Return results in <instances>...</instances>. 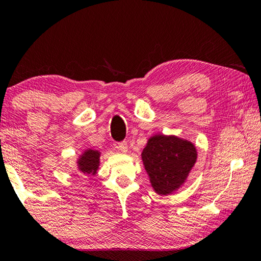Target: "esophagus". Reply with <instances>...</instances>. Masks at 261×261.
<instances>
[{"label":"esophagus","mask_w":261,"mask_h":261,"mask_svg":"<svg viewBox=\"0 0 261 261\" xmlns=\"http://www.w3.org/2000/svg\"><path fill=\"white\" fill-rule=\"evenodd\" d=\"M117 149L122 152H127V143L126 142H120L117 144Z\"/></svg>","instance_id":"obj_1"}]
</instances>
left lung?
Returning a JSON list of instances; mask_svg holds the SVG:
<instances>
[{
    "instance_id": "8db88e82",
    "label": "left lung",
    "mask_w": 261,
    "mask_h": 261,
    "mask_svg": "<svg viewBox=\"0 0 261 261\" xmlns=\"http://www.w3.org/2000/svg\"><path fill=\"white\" fill-rule=\"evenodd\" d=\"M142 159L154 191L168 194L179 188L193 168L197 151L192 143L157 135L149 139Z\"/></svg>"
}]
</instances>
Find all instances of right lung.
<instances>
[{
    "label": "right lung",
    "mask_w": 261,
    "mask_h": 261,
    "mask_svg": "<svg viewBox=\"0 0 261 261\" xmlns=\"http://www.w3.org/2000/svg\"><path fill=\"white\" fill-rule=\"evenodd\" d=\"M99 164V152L93 150H87L79 161V169L83 173L95 174Z\"/></svg>",
    "instance_id": "1"
}]
</instances>
